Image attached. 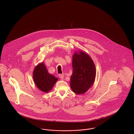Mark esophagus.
Instances as JSON below:
<instances>
[{"instance_id":"1","label":"esophagus","mask_w":134,"mask_h":134,"mask_svg":"<svg viewBox=\"0 0 134 134\" xmlns=\"http://www.w3.org/2000/svg\"><path fill=\"white\" fill-rule=\"evenodd\" d=\"M59 78H60V79H63L64 78V75L63 74H60L59 75Z\"/></svg>"}]
</instances>
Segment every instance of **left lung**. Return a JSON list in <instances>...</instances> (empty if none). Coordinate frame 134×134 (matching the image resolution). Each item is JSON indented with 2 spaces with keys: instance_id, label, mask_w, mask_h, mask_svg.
I'll use <instances>...</instances> for the list:
<instances>
[{
  "instance_id": "8db88e82",
  "label": "left lung",
  "mask_w": 134,
  "mask_h": 134,
  "mask_svg": "<svg viewBox=\"0 0 134 134\" xmlns=\"http://www.w3.org/2000/svg\"><path fill=\"white\" fill-rule=\"evenodd\" d=\"M72 74L70 86L77 94H83L92 86L96 78L94 63L89 55L82 51L75 52L72 59Z\"/></svg>"
}]
</instances>
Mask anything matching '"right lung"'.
<instances>
[{
	"label": "right lung",
	"instance_id": "obj_1",
	"mask_svg": "<svg viewBox=\"0 0 134 134\" xmlns=\"http://www.w3.org/2000/svg\"><path fill=\"white\" fill-rule=\"evenodd\" d=\"M32 77L37 87L40 90L48 92L57 81L58 78L48 73L44 63L38 64L34 69Z\"/></svg>",
	"mask_w": 134,
	"mask_h": 134
}]
</instances>
